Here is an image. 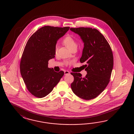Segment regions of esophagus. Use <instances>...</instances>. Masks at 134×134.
<instances>
[{"mask_svg":"<svg viewBox=\"0 0 134 134\" xmlns=\"http://www.w3.org/2000/svg\"><path fill=\"white\" fill-rule=\"evenodd\" d=\"M64 73H65V75H68V74H69V72L68 71H67V70L65 71Z\"/></svg>","mask_w":134,"mask_h":134,"instance_id":"esophagus-1","label":"esophagus"}]
</instances>
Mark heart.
Segmentation results:
<instances>
[{"instance_id": "heart-1", "label": "heart", "mask_w": 134, "mask_h": 134, "mask_svg": "<svg viewBox=\"0 0 134 134\" xmlns=\"http://www.w3.org/2000/svg\"><path fill=\"white\" fill-rule=\"evenodd\" d=\"M63 44L66 46L71 51L76 50L77 47V43L74 38L70 36H67L65 37L63 40ZM57 47L56 46L55 47V52H57Z\"/></svg>"}]
</instances>
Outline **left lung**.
Segmentation results:
<instances>
[{
	"mask_svg": "<svg viewBox=\"0 0 134 134\" xmlns=\"http://www.w3.org/2000/svg\"><path fill=\"white\" fill-rule=\"evenodd\" d=\"M71 31L80 35L84 43L80 59L87 74L84 77L80 73L71 72L74 81L72 91L86 100L94 99L108 85L114 66V57L111 46L105 37L96 29L71 28Z\"/></svg>",
	"mask_w": 134,
	"mask_h": 134,
	"instance_id": "left-lung-1",
	"label": "left lung"
}]
</instances>
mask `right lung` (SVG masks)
<instances>
[{"label": "right lung", "instance_id": "add662e5", "mask_svg": "<svg viewBox=\"0 0 134 134\" xmlns=\"http://www.w3.org/2000/svg\"><path fill=\"white\" fill-rule=\"evenodd\" d=\"M69 27L46 26L34 32L26 43L20 62V74L26 88L32 95L43 98L49 94L64 75L48 67V61L55 57L58 39Z\"/></svg>", "mask_w": 134, "mask_h": 134}]
</instances>
